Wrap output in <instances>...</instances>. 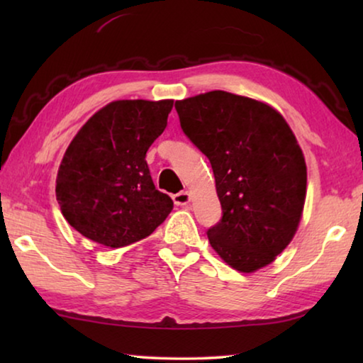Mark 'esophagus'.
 Masks as SVG:
<instances>
[{
    "instance_id": "34e87169",
    "label": "esophagus",
    "mask_w": 363,
    "mask_h": 363,
    "mask_svg": "<svg viewBox=\"0 0 363 363\" xmlns=\"http://www.w3.org/2000/svg\"><path fill=\"white\" fill-rule=\"evenodd\" d=\"M173 201H174V205H177V206H184V205H187L189 201H190V195L187 192L174 194L173 195Z\"/></svg>"
}]
</instances>
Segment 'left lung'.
I'll use <instances>...</instances> for the list:
<instances>
[{"mask_svg":"<svg viewBox=\"0 0 363 363\" xmlns=\"http://www.w3.org/2000/svg\"><path fill=\"white\" fill-rule=\"evenodd\" d=\"M181 128L210 160L223 218L213 250L240 272L275 259L296 233L306 200L303 150L267 104L225 91L176 101Z\"/></svg>","mask_w":363,"mask_h":363,"instance_id":"left-lung-1","label":"left lung"}]
</instances>
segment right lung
<instances>
[{
  "mask_svg": "<svg viewBox=\"0 0 363 363\" xmlns=\"http://www.w3.org/2000/svg\"><path fill=\"white\" fill-rule=\"evenodd\" d=\"M173 101H115L96 112L65 150L56 179L64 218L83 237L121 248L149 237L173 210L155 189L145 153Z\"/></svg>",
  "mask_w": 363,
  "mask_h": 363,
  "instance_id": "add662e5",
  "label": "right lung"
}]
</instances>
